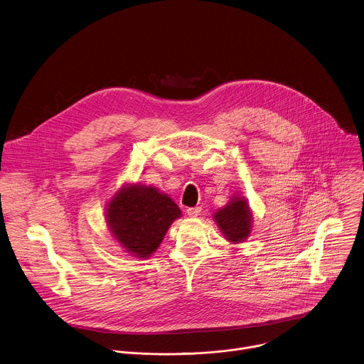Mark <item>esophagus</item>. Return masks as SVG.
<instances>
[{
  "instance_id": "34e87169",
  "label": "esophagus",
  "mask_w": 364,
  "mask_h": 364,
  "mask_svg": "<svg viewBox=\"0 0 364 364\" xmlns=\"http://www.w3.org/2000/svg\"><path fill=\"white\" fill-rule=\"evenodd\" d=\"M200 211H201L200 207H190V208H187V215L197 217V215H200Z\"/></svg>"
}]
</instances>
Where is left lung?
<instances>
[{"label":"left lung","mask_w":364,"mask_h":364,"mask_svg":"<svg viewBox=\"0 0 364 364\" xmlns=\"http://www.w3.org/2000/svg\"><path fill=\"white\" fill-rule=\"evenodd\" d=\"M213 218L231 245H240L247 240L253 230V213L243 196H232L230 201L213 214Z\"/></svg>","instance_id":"left-lung-1"}]
</instances>
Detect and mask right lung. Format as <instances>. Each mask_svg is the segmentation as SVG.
<instances>
[{
	"instance_id": "obj_1",
	"label": "right lung",
	"mask_w": 364,
	"mask_h": 364,
	"mask_svg": "<svg viewBox=\"0 0 364 364\" xmlns=\"http://www.w3.org/2000/svg\"><path fill=\"white\" fill-rule=\"evenodd\" d=\"M181 210L173 198L156 187L129 183L105 205V223L121 249L137 259H149Z\"/></svg>"
}]
</instances>
